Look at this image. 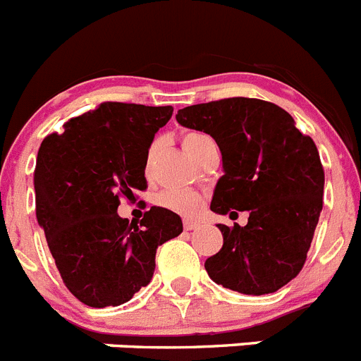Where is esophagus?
<instances>
[{
  "label": "esophagus",
  "instance_id": "1",
  "mask_svg": "<svg viewBox=\"0 0 361 361\" xmlns=\"http://www.w3.org/2000/svg\"><path fill=\"white\" fill-rule=\"evenodd\" d=\"M199 228V222H193V220H184V229L191 231V229Z\"/></svg>",
  "mask_w": 361,
  "mask_h": 361
}]
</instances>
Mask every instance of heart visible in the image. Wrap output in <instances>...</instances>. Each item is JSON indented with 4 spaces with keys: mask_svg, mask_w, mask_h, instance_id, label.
Wrapping results in <instances>:
<instances>
[{
    "mask_svg": "<svg viewBox=\"0 0 361 361\" xmlns=\"http://www.w3.org/2000/svg\"><path fill=\"white\" fill-rule=\"evenodd\" d=\"M208 135L199 132H190L183 137V148L188 155H193L197 145ZM153 149H149L148 157H146V171L152 168ZM157 204L161 208L170 209V212L178 213L183 216H195L199 215L200 209L204 208V195L195 190H166L157 197Z\"/></svg>",
    "mask_w": 361,
    "mask_h": 361,
    "instance_id": "heart-1",
    "label": "heart"
}]
</instances>
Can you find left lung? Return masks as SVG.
Wrapping results in <instances>:
<instances>
[{"label":"left lung","instance_id":"left-lung-1","mask_svg":"<svg viewBox=\"0 0 361 361\" xmlns=\"http://www.w3.org/2000/svg\"><path fill=\"white\" fill-rule=\"evenodd\" d=\"M177 123L208 133L222 153L212 212L247 224L219 226L224 244L204 264L215 283L242 295H269L304 267L324 204L317 145L283 108L229 97L178 110Z\"/></svg>","mask_w":361,"mask_h":361}]
</instances>
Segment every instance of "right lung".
Instances as JSON below:
<instances>
[{
	"instance_id": "1",
	"label": "right lung",
	"mask_w": 361,
	"mask_h": 361,
	"mask_svg": "<svg viewBox=\"0 0 361 361\" xmlns=\"http://www.w3.org/2000/svg\"><path fill=\"white\" fill-rule=\"evenodd\" d=\"M171 106L101 103L44 137L37 152V224L68 291L90 307H116L148 286L159 245L183 220L152 206L141 222L117 213L146 190V157Z\"/></svg>"
}]
</instances>
